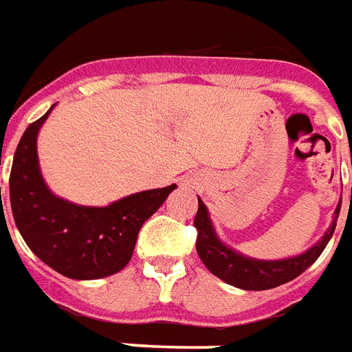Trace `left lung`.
Returning <instances> with one entry per match:
<instances>
[{
    "instance_id": "obj_1",
    "label": "left lung",
    "mask_w": 352,
    "mask_h": 352,
    "mask_svg": "<svg viewBox=\"0 0 352 352\" xmlns=\"http://www.w3.org/2000/svg\"><path fill=\"white\" fill-rule=\"evenodd\" d=\"M341 202L334 212V219L330 223L328 230L322 234L319 242L313 243L309 250L300 255L289 258H278V261H263L242 255L240 251L232 250L227 243L221 242L214 229V223L210 219L206 204L199 199V210L195 215V227L199 230L197 236V253L204 263L208 270L214 276L223 279L225 283L243 289V291H266L279 285L289 283L294 278H298L302 272H306L320 253L324 251L327 243L336 230V221L340 215Z\"/></svg>"
}]
</instances>
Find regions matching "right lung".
<instances>
[{"instance_id": "add662e5", "label": "right lung", "mask_w": 352, "mask_h": 352, "mask_svg": "<svg viewBox=\"0 0 352 352\" xmlns=\"http://www.w3.org/2000/svg\"><path fill=\"white\" fill-rule=\"evenodd\" d=\"M56 104L33 122L12 159L9 195L14 223L28 248L45 264L71 279H101L123 270L137 236L176 184L110 202L82 206L54 195L41 174L37 135Z\"/></svg>"}]
</instances>
